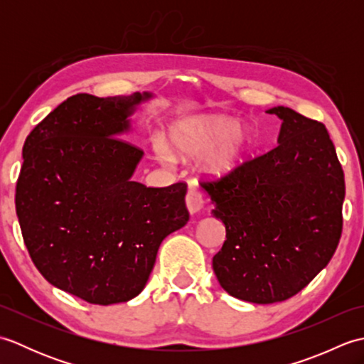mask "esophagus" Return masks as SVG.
Wrapping results in <instances>:
<instances>
[{
  "label": "esophagus",
  "mask_w": 364,
  "mask_h": 364,
  "mask_svg": "<svg viewBox=\"0 0 364 364\" xmlns=\"http://www.w3.org/2000/svg\"><path fill=\"white\" fill-rule=\"evenodd\" d=\"M186 206L191 214H196L203 208V197L196 186H189L186 194Z\"/></svg>",
  "instance_id": "obj_1"
}]
</instances>
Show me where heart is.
Segmentation results:
<instances>
[{
	"label": "heart",
	"instance_id": "heart-1",
	"mask_svg": "<svg viewBox=\"0 0 364 364\" xmlns=\"http://www.w3.org/2000/svg\"><path fill=\"white\" fill-rule=\"evenodd\" d=\"M168 145L181 158L205 154L202 170L210 176H223L242 164L252 145V133L233 119L205 115L183 120L170 129ZM154 151L162 161L170 154L161 141L154 142Z\"/></svg>",
	"mask_w": 364,
	"mask_h": 364
}]
</instances>
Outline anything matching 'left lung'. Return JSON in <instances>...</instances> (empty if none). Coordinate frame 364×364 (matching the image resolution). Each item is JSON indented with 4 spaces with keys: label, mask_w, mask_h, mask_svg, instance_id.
I'll return each mask as SVG.
<instances>
[{
    "label": "left lung",
    "mask_w": 364,
    "mask_h": 364,
    "mask_svg": "<svg viewBox=\"0 0 364 364\" xmlns=\"http://www.w3.org/2000/svg\"><path fill=\"white\" fill-rule=\"evenodd\" d=\"M278 145L202 181L227 239L213 269L230 296L275 304L328 264L343 231L344 172L326 125L284 106Z\"/></svg>",
    "instance_id": "8db88e82"
}]
</instances>
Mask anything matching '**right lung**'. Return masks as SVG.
<instances>
[{"label": "right lung", "instance_id": "right-lung-1", "mask_svg": "<svg viewBox=\"0 0 364 364\" xmlns=\"http://www.w3.org/2000/svg\"><path fill=\"white\" fill-rule=\"evenodd\" d=\"M151 94H76L31 131L15 191L23 241L46 282L89 304L145 288L164 237L186 225V183L131 181L144 151L117 137Z\"/></svg>", "mask_w": 364, "mask_h": 364}]
</instances>
